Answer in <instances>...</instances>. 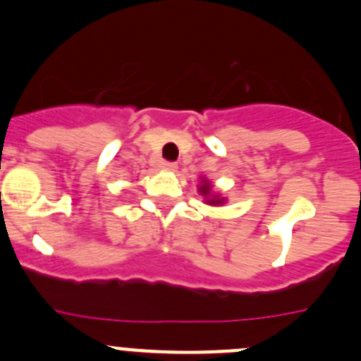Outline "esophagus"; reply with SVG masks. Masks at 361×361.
<instances>
[{
    "label": "esophagus",
    "mask_w": 361,
    "mask_h": 361,
    "mask_svg": "<svg viewBox=\"0 0 361 361\" xmlns=\"http://www.w3.org/2000/svg\"><path fill=\"white\" fill-rule=\"evenodd\" d=\"M163 169H165L166 172H177V163L165 161V163H163Z\"/></svg>",
    "instance_id": "esophagus-1"
}]
</instances>
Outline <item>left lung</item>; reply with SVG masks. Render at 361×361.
Segmentation results:
<instances>
[{"label": "left lung", "mask_w": 361, "mask_h": 361, "mask_svg": "<svg viewBox=\"0 0 361 361\" xmlns=\"http://www.w3.org/2000/svg\"><path fill=\"white\" fill-rule=\"evenodd\" d=\"M198 191L200 195L203 196L207 205L212 207H222L228 200L221 195L219 191H214V184L207 179V177H200V185H198Z\"/></svg>", "instance_id": "left-lung-1"}]
</instances>
